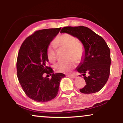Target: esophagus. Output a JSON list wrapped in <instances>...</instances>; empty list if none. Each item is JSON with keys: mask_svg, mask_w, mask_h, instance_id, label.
<instances>
[{"mask_svg": "<svg viewBox=\"0 0 123 123\" xmlns=\"http://www.w3.org/2000/svg\"><path fill=\"white\" fill-rule=\"evenodd\" d=\"M67 77H69V78H75V75L72 74V75H67Z\"/></svg>", "mask_w": 123, "mask_h": 123, "instance_id": "1", "label": "esophagus"}]
</instances>
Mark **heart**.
<instances>
[{"mask_svg":"<svg viewBox=\"0 0 123 123\" xmlns=\"http://www.w3.org/2000/svg\"><path fill=\"white\" fill-rule=\"evenodd\" d=\"M55 43L58 46L68 49L69 58L73 57L77 62H80L83 58L85 52L83 46L81 43H77V38L74 36L68 33L60 35L55 39ZM47 56L50 62H54L56 59L55 45L54 43H50L48 46ZM73 58L65 62H58L54 65V69L57 72L61 73L70 71L75 65V59Z\"/></svg>","mask_w":123,"mask_h":123,"instance_id":"obj_1","label":"heart"}]
</instances>
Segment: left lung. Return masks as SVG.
<instances>
[{
	"mask_svg": "<svg viewBox=\"0 0 123 123\" xmlns=\"http://www.w3.org/2000/svg\"><path fill=\"white\" fill-rule=\"evenodd\" d=\"M60 33H67L77 38L85 49L83 58L76 68L83 76L86 84L80 89V92L88 94L99 91L110 75V51L106 43L102 37L85 26L65 27ZM86 73L89 74L88 76H85Z\"/></svg>",
	"mask_w": 123,
	"mask_h": 123,
	"instance_id": "left-lung-1",
	"label": "left lung"
}]
</instances>
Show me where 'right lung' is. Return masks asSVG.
<instances>
[{
	"label": "right lung",
	"instance_id": "right-lung-1",
	"mask_svg": "<svg viewBox=\"0 0 123 123\" xmlns=\"http://www.w3.org/2000/svg\"><path fill=\"white\" fill-rule=\"evenodd\" d=\"M61 28L38 30L23 41L18 54L17 71L19 82L26 95L32 100L45 102L58 93L60 80L65 75L54 74L49 62L47 49ZM46 74L47 76H43ZM52 78H48L49 75Z\"/></svg>",
	"mask_w": 123,
	"mask_h": 123
}]
</instances>
